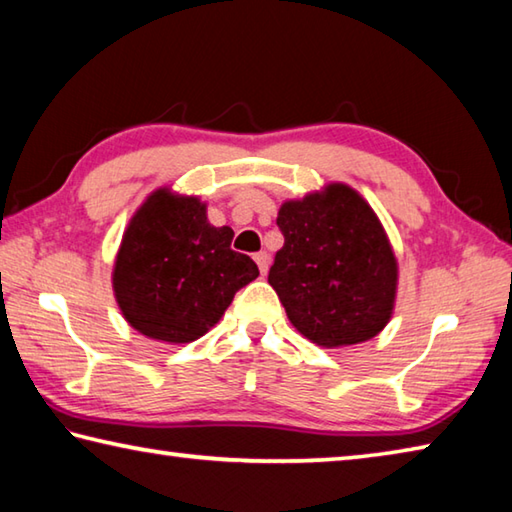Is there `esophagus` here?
<instances>
[{
  "label": "esophagus",
  "instance_id": "1",
  "mask_svg": "<svg viewBox=\"0 0 512 512\" xmlns=\"http://www.w3.org/2000/svg\"><path fill=\"white\" fill-rule=\"evenodd\" d=\"M254 261L258 265V270H261V274H267V267H270V256H267V251H258Z\"/></svg>",
  "mask_w": 512,
  "mask_h": 512
}]
</instances>
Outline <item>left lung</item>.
Listing matches in <instances>:
<instances>
[{"label": "left lung", "instance_id": "obj_1", "mask_svg": "<svg viewBox=\"0 0 512 512\" xmlns=\"http://www.w3.org/2000/svg\"><path fill=\"white\" fill-rule=\"evenodd\" d=\"M283 247L270 267L292 326L324 348L366 342L389 324L398 261L378 215L346 184L279 209Z\"/></svg>", "mask_w": 512, "mask_h": 512}]
</instances>
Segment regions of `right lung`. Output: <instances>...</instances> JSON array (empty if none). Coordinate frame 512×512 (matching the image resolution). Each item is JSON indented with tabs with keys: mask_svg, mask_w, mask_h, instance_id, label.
<instances>
[{
	"mask_svg": "<svg viewBox=\"0 0 512 512\" xmlns=\"http://www.w3.org/2000/svg\"><path fill=\"white\" fill-rule=\"evenodd\" d=\"M231 227H213L200 197L157 188L132 215L112 288L128 324L168 344H188L218 324L233 294L258 276L231 249Z\"/></svg>",
	"mask_w": 512,
	"mask_h": 512,
	"instance_id": "1",
	"label": "right lung"
}]
</instances>
